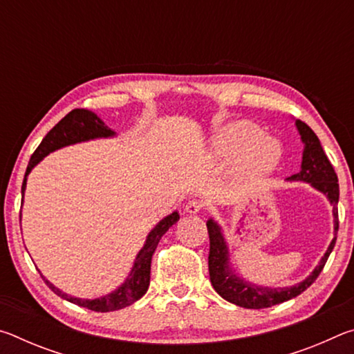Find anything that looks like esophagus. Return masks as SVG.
<instances>
[{"label": "esophagus", "instance_id": "obj_1", "mask_svg": "<svg viewBox=\"0 0 354 354\" xmlns=\"http://www.w3.org/2000/svg\"><path fill=\"white\" fill-rule=\"evenodd\" d=\"M203 207H205V205H203V201L200 200H190L187 205H185L184 211L187 214H198L203 211Z\"/></svg>", "mask_w": 354, "mask_h": 354}]
</instances>
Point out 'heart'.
Instances as JSON below:
<instances>
[{
  "label": "heart",
  "mask_w": 354,
  "mask_h": 354,
  "mask_svg": "<svg viewBox=\"0 0 354 354\" xmlns=\"http://www.w3.org/2000/svg\"><path fill=\"white\" fill-rule=\"evenodd\" d=\"M212 149L218 158H234V170L245 181L268 176L283 158V145L277 137L262 133L248 120H237L217 129L212 137Z\"/></svg>",
  "instance_id": "obj_1"
}]
</instances>
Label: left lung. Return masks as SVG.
Returning <instances> with one entry per match:
<instances>
[{
  "mask_svg": "<svg viewBox=\"0 0 354 354\" xmlns=\"http://www.w3.org/2000/svg\"><path fill=\"white\" fill-rule=\"evenodd\" d=\"M295 127L303 142L301 169H299V171L295 173V175L287 178L286 181L306 183L310 187L326 196L329 205L333 206V241L328 245L325 254L322 256V259L317 263L314 270L303 281L286 287L259 286L242 278L241 274L236 272V268L231 266L230 247H227V242L223 234V227L218 225V221L215 218H209L206 221L209 241H211V248H209V277H211V283L215 292H217L221 298H225L226 301L236 304V306L247 309H263L272 308L274 304L289 301V299L298 297L299 293L306 290L317 279V277H319L334 248L335 239H337V175H335L333 165L326 158L325 151H323L322 143L314 131L310 129L306 123H303L301 120H295Z\"/></svg>",
  "mask_w": 354,
  "mask_h": 354,
  "instance_id": "8db88e82",
  "label": "left lung"
}]
</instances>
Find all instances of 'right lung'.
Masks as SVG:
<instances>
[{"mask_svg": "<svg viewBox=\"0 0 354 354\" xmlns=\"http://www.w3.org/2000/svg\"><path fill=\"white\" fill-rule=\"evenodd\" d=\"M115 136V131L106 127V123L95 112L87 109H73L45 136V139L41 140L39 148L35 149L34 154L31 156V160H29L25 173V179H23L21 195L25 196L29 173H31L34 167L37 165L41 159L46 158L50 153L56 151V149H61L64 147L75 145V143H82L95 139H112V137ZM178 220L179 212L173 211L170 215H167V217L158 221V225L148 232L145 243H143V247L140 248L139 253H137L133 268H131L127 279H124L115 290L106 293L103 297L88 299L68 295V293L62 292L59 287L50 283L44 274H41V278H44L46 286L50 287L56 295L67 299L70 303H75L81 308L97 310V313H111V310H118L131 306V304L136 303L137 299H140L147 293L149 286V272H151V259L154 250L158 247L160 237H162L165 232L169 231V227L175 225Z\"/></svg>", "mask_w": 354, "mask_h": 354, "instance_id": "right-lung-1", "label": "right lung"}]
</instances>
